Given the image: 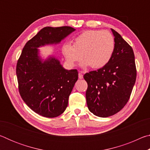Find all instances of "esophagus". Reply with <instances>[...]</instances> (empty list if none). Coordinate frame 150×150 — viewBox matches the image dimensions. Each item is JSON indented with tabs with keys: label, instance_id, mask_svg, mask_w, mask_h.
<instances>
[{
	"label": "esophagus",
	"instance_id": "esophagus-1",
	"mask_svg": "<svg viewBox=\"0 0 150 150\" xmlns=\"http://www.w3.org/2000/svg\"><path fill=\"white\" fill-rule=\"evenodd\" d=\"M83 73L84 72H83V71H80L79 73V78L80 79L83 78Z\"/></svg>",
	"mask_w": 150,
	"mask_h": 150
}]
</instances>
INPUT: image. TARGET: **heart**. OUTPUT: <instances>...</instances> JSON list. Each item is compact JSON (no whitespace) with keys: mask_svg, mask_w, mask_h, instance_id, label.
<instances>
[{"mask_svg":"<svg viewBox=\"0 0 150 150\" xmlns=\"http://www.w3.org/2000/svg\"><path fill=\"white\" fill-rule=\"evenodd\" d=\"M115 48V39L109 32L87 30L75 38L73 45H63L62 53L66 62L71 65H74L82 57L83 65L98 69L109 62Z\"/></svg>","mask_w":150,"mask_h":150,"instance_id":"b5f03b06","label":"heart"}]
</instances>
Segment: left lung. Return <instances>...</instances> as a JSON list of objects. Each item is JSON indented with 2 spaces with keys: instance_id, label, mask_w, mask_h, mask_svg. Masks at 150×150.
<instances>
[{
  "instance_id": "left-lung-1",
  "label": "left lung",
  "mask_w": 150,
  "mask_h": 150,
  "mask_svg": "<svg viewBox=\"0 0 150 150\" xmlns=\"http://www.w3.org/2000/svg\"><path fill=\"white\" fill-rule=\"evenodd\" d=\"M115 48L107 64L84 75L88 87V110L99 117L112 116L124 108L130 98L136 79V67L132 47L115 30Z\"/></svg>"
}]
</instances>
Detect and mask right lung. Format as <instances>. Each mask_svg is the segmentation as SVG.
I'll return each instance as SVG.
<instances>
[{"mask_svg": "<svg viewBox=\"0 0 150 150\" xmlns=\"http://www.w3.org/2000/svg\"><path fill=\"white\" fill-rule=\"evenodd\" d=\"M75 30L70 26L44 28L26 43L17 62L20 95L28 107L44 117H57L65 110L78 71L65 69L55 57L43 62L38 47L59 44Z\"/></svg>", "mask_w": 150, "mask_h": 150, "instance_id": "1", "label": "right lung"}]
</instances>
